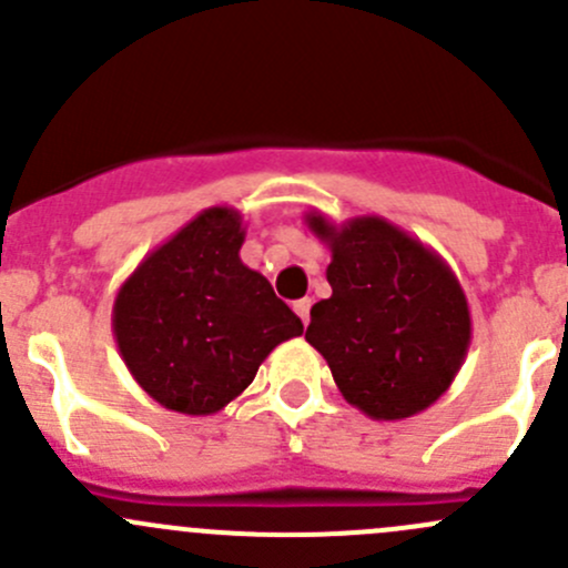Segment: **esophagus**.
Masks as SVG:
<instances>
[{
    "label": "esophagus",
    "instance_id": "esophagus-1",
    "mask_svg": "<svg viewBox=\"0 0 568 568\" xmlns=\"http://www.w3.org/2000/svg\"><path fill=\"white\" fill-rule=\"evenodd\" d=\"M311 305H313V300L311 296H305V300H296L294 302V311H296V316L302 318V324H311Z\"/></svg>",
    "mask_w": 568,
    "mask_h": 568
}]
</instances>
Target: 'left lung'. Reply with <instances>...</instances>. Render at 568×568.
<instances>
[{
  "label": "left lung",
  "instance_id": "obj_1",
  "mask_svg": "<svg viewBox=\"0 0 568 568\" xmlns=\"http://www.w3.org/2000/svg\"><path fill=\"white\" fill-rule=\"evenodd\" d=\"M305 222L332 252V296L313 305L305 341L337 390L374 420L428 409L454 385L473 337L454 268L382 216L335 225L311 211Z\"/></svg>",
  "mask_w": 568,
  "mask_h": 568
}]
</instances>
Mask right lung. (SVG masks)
I'll return each instance as SVG.
<instances>
[{
	"mask_svg": "<svg viewBox=\"0 0 568 568\" xmlns=\"http://www.w3.org/2000/svg\"><path fill=\"white\" fill-rule=\"evenodd\" d=\"M244 233L236 209L200 211L148 252L114 296L120 357L164 409L194 417L225 409L272 348L305 332L268 280L242 263Z\"/></svg>",
	"mask_w": 568,
	"mask_h": 568,
	"instance_id": "obj_1",
	"label": "right lung"
}]
</instances>
